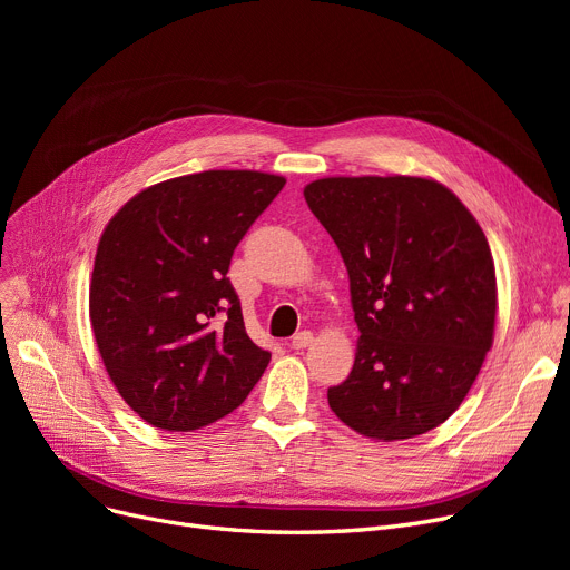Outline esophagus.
Masks as SVG:
<instances>
[{
    "label": "esophagus",
    "mask_w": 570,
    "mask_h": 570,
    "mask_svg": "<svg viewBox=\"0 0 570 570\" xmlns=\"http://www.w3.org/2000/svg\"><path fill=\"white\" fill-rule=\"evenodd\" d=\"M312 342H314V335H312L309 331H303V333H297V335L291 340V346H293L295 351H301V348L312 346Z\"/></svg>",
    "instance_id": "esophagus-1"
}]
</instances>
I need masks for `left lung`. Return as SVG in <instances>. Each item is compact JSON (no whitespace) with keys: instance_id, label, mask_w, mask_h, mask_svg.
Here are the masks:
<instances>
[{"instance_id":"obj_1","label":"left lung","mask_w":570,"mask_h":570,"mask_svg":"<svg viewBox=\"0 0 570 570\" xmlns=\"http://www.w3.org/2000/svg\"><path fill=\"white\" fill-rule=\"evenodd\" d=\"M305 200L344 258L361 331L353 370L327 387V404L379 441L434 430L464 402L494 340L483 228L428 177H323Z\"/></svg>"}]
</instances>
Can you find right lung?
<instances>
[{
  "label": "right lung",
  "instance_id": "obj_1",
  "mask_svg": "<svg viewBox=\"0 0 570 570\" xmlns=\"http://www.w3.org/2000/svg\"><path fill=\"white\" fill-rule=\"evenodd\" d=\"M286 179L203 170L136 194L108 222L89 284L106 372L145 423L191 432L247 400L269 353L226 277L230 256Z\"/></svg>",
  "mask_w": 570,
  "mask_h": 570
}]
</instances>
